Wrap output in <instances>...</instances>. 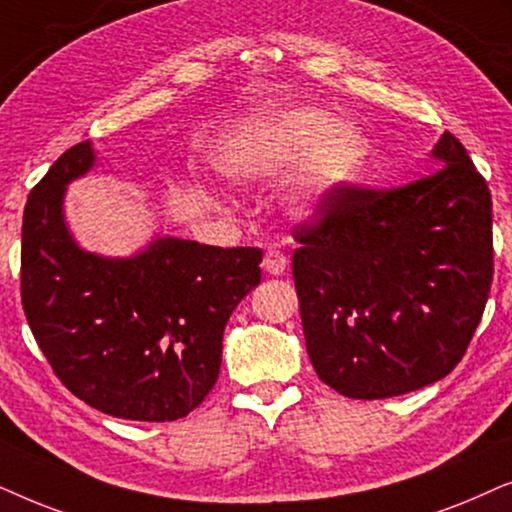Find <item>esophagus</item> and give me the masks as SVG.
I'll use <instances>...</instances> for the list:
<instances>
[{"label":"esophagus","instance_id":"obj_1","mask_svg":"<svg viewBox=\"0 0 512 512\" xmlns=\"http://www.w3.org/2000/svg\"><path fill=\"white\" fill-rule=\"evenodd\" d=\"M262 267L271 276H281L285 274V269H288V257H285L281 250H267V255H264L262 260Z\"/></svg>","mask_w":512,"mask_h":512}]
</instances>
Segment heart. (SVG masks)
I'll return each instance as SVG.
<instances>
[{"label": "heart", "mask_w": 512, "mask_h": 512, "mask_svg": "<svg viewBox=\"0 0 512 512\" xmlns=\"http://www.w3.org/2000/svg\"><path fill=\"white\" fill-rule=\"evenodd\" d=\"M295 206L309 213L363 166L367 156L365 135L351 124H332L320 109H292L257 124L224 159V173L250 182L281 175L302 159Z\"/></svg>", "instance_id": "b5f03b06"}]
</instances>
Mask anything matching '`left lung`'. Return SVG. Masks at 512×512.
<instances>
[{
    "label": "left lung",
    "instance_id": "left-lung-1",
    "mask_svg": "<svg viewBox=\"0 0 512 512\" xmlns=\"http://www.w3.org/2000/svg\"><path fill=\"white\" fill-rule=\"evenodd\" d=\"M433 159L440 168L410 185H342L292 229L306 351L346 398H391L447 377L485 311L492 194L449 131Z\"/></svg>",
    "mask_w": 512,
    "mask_h": 512
}]
</instances>
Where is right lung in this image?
Segmentation results:
<instances>
[{
	"label": "right lung",
	"instance_id": "right-lung-1",
	"mask_svg": "<svg viewBox=\"0 0 512 512\" xmlns=\"http://www.w3.org/2000/svg\"><path fill=\"white\" fill-rule=\"evenodd\" d=\"M93 163L91 142H79L27 196L25 318L56 377L86 405L119 419H182L215 386L224 325L260 283L262 250L173 236L126 260L81 250L63 199Z\"/></svg>",
	"mask_w": 512,
	"mask_h": 512
}]
</instances>
